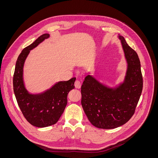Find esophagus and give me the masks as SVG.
<instances>
[{
	"label": "esophagus",
	"mask_w": 158,
	"mask_h": 158,
	"mask_svg": "<svg viewBox=\"0 0 158 158\" xmlns=\"http://www.w3.org/2000/svg\"><path fill=\"white\" fill-rule=\"evenodd\" d=\"M74 85H75V87L76 88H78V89H80L81 88V82L80 80H76V82L74 83Z\"/></svg>",
	"instance_id": "obj_1"
}]
</instances>
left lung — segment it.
I'll return each instance as SVG.
<instances>
[{
    "mask_svg": "<svg viewBox=\"0 0 158 158\" xmlns=\"http://www.w3.org/2000/svg\"><path fill=\"white\" fill-rule=\"evenodd\" d=\"M117 37L121 41L127 65L123 82L111 86L88 74L81 87V103L84 113L92 125L99 128H115L130 120L142 91L138 56L125 38L120 35Z\"/></svg>",
    "mask_w": 158,
    "mask_h": 158,
    "instance_id": "obj_1",
    "label": "left lung"
}]
</instances>
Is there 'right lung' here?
<instances>
[{
	"label": "right lung",
	"mask_w": 158,
	"mask_h": 158,
	"mask_svg": "<svg viewBox=\"0 0 158 158\" xmlns=\"http://www.w3.org/2000/svg\"><path fill=\"white\" fill-rule=\"evenodd\" d=\"M50 37L45 33L26 47L19 55L13 77L14 92L18 106L31 125L44 128L55 125L59 120L67 105V95L75 88L76 78L59 81L40 93H30L23 80V66L30 51Z\"/></svg>",
	"instance_id": "obj_1"
}]
</instances>
